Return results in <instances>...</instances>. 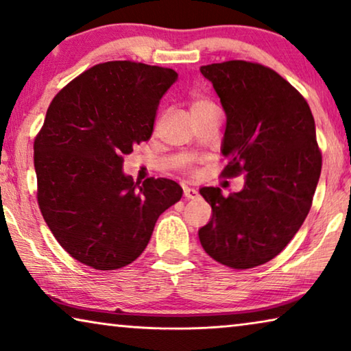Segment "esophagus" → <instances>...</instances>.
<instances>
[{
  "label": "esophagus",
  "instance_id": "obj_1",
  "mask_svg": "<svg viewBox=\"0 0 351 351\" xmlns=\"http://www.w3.org/2000/svg\"><path fill=\"white\" fill-rule=\"evenodd\" d=\"M184 197L187 198V200H195V198H198V191L197 189H192V187H184Z\"/></svg>",
  "mask_w": 351,
  "mask_h": 351
}]
</instances>
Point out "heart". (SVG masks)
<instances>
[{
	"label": "heart",
	"instance_id": "1",
	"mask_svg": "<svg viewBox=\"0 0 351 351\" xmlns=\"http://www.w3.org/2000/svg\"><path fill=\"white\" fill-rule=\"evenodd\" d=\"M189 106H191V113H197V112H202V110H206L209 107H214V104L206 97L195 96L191 99Z\"/></svg>",
	"mask_w": 351,
	"mask_h": 351
}]
</instances>
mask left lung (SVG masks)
<instances>
[{
  "label": "left lung",
  "instance_id": "left-lung-1",
  "mask_svg": "<svg viewBox=\"0 0 351 351\" xmlns=\"http://www.w3.org/2000/svg\"><path fill=\"white\" fill-rule=\"evenodd\" d=\"M227 114L221 176L245 175L223 197L202 187L213 217L198 230L209 257L233 269L255 268L285 249L309 214L322 171L309 104L284 77L258 62L202 66Z\"/></svg>",
  "mask_w": 351,
  "mask_h": 351
}]
</instances>
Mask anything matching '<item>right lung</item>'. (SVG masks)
Returning a JSON list of instances; mask_svg holds the SVG:
<instances>
[{
	"label": "right lung",
	"instance_id": "add662e5",
	"mask_svg": "<svg viewBox=\"0 0 351 351\" xmlns=\"http://www.w3.org/2000/svg\"><path fill=\"white\" fill-rule=\"evenodd\" d=\"M176 78L169 67L108 61L50 102L34 138L38 203L56 241L80 263L101 271L132 263L160 214L181 200L175 181L140 184L123 173L124 156L149 140L160 99Z\"/></svg>",
	"mask_w": 351,
	"mask_h": 351
}]
</instances>
